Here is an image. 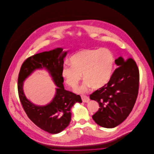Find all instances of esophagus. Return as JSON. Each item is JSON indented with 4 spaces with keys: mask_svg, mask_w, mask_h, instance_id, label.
Masks as SVG:
<instances>
[{
    "mask_svg": "<svg viewBox=\"0 0 154 154\" xmlns=\"http://www.w3.org/2000/svg\"><path fill=\"white\" fill-rule=\"evenodd\" d=\"M82 98L83 102H84V103H87V102H88L90 101L89 97L86 96V95H82Z\"/></svg>",
    "mask_w": 154,
    "mask_h": 154,
    "instance_id": "obj_1",
    "label": "esophagus"
}]
</instances>
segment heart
<instances>
[{"instance_id": "1", "label": "heart", "mask_w": 154, "mask_h": 154, "mask_svg": "<svg viewBox=\"0 0 154 154\" xmlns=\"http://www.w3.org/2000/svg\"><path fill=\"white\" fill-rule=\"evenodd\" d=\"M70 65H65L62 75L66 83L75 88L82 78L85 79L78 88L79 92H86L92 86L98 89L110 79L115 63V56L107 48L84 49L73 54Z\"/></svg>"}]
</instances>
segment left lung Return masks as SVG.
Returning a JSON list of instances; mask_svg holds the SVG:
<instances>
[{"label":"left lung","instance_id":"1","mask_svg":"<svg viewBox=\"0 0 154 154\" xmlns=\"http://www.w3.org/2000/svg\"><path fill=\"white\" fill-rule=\"evenodd\" d=\"M118 66L112 76L103 87L90 95L97 101L100 108L92 118L98 125L114 128L125 120L134 106L139 88V70L135 61L129 57H119Z\"/></svg>","mask_w":154,"mask_h":154}]
</instances>
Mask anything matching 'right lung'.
<instances>
[{
    "mask_svg": "<svg viewBox=\"0 0 154 154\" xmlns=\"http://www.w3.org/2000/svg\"><path fill=\"white\" fill-rule=\"evenodd\" d=\"M62 48L34 54L24 61L18 76L19 97L29 119L41 129L51 134L61 132L71 122V107L76 102L82 103L79 94L64 90L62 75L64 58L67 52ZM45 67L48 70L58 88L54 99L48 106L41 107L32 104L23 94L22 85L25 78L36 69Z\"/></svg>",
    "mask_w": 154,
    "mask_h": 154,
    "instance_id": "1",
    "label": "right lung"
}]
</instances>
